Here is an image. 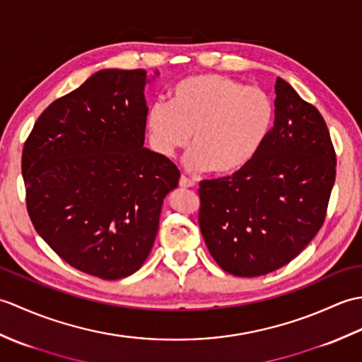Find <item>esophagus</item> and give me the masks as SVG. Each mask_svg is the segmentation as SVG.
Listing matches in <instances>:
<instances>
[{"label":"esophagus","mask_w":362,"mask_h":362,"mask_svg":"<svg viewBox=\"0 0 362 362\" xmlns=\"http://www.w3.org/2000/svg\"><path fill=\"white\" fill-rule=\"evenodd\" d=\"M179 185L182 187V188H193L196 183L191 180V179H188V177H185V175H182L180 177V180H179Z\"/></svg>","instance_id":"1"}]
</instances>
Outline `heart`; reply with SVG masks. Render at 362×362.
Wrapping results in <instances>:
<instances>
[{"instance_id": "1", "label": "heart", "mask_w": 362, "mask_h": 362, "mask_svg": "<svg viewBox=\"0 0 362 362\" xmlns=\"http://www.w3.org/2000/svg\"><path fill=\"white\" fill-rule=\"evenodd\" d=\"M275 105L259 87H245L228 76L194 74L177 82L171 101L156 103L149 110L153 146L166 157L194 148L187 166L232 174L257 156L274 126Z\"/></svg>"}]
</instances>
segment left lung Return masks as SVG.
<instances>
[{
  "instance_id": "left-lung-1",
  "label": "left lung",
  "mask_w": 362,
  "mask_h": 362,
  "mask_svg": "<svg viewBox=\"0 0 362 362\" xmlns=\"http://www.w3.org/2000/svg\"><path fill=\"white\" fill-rule=\"evenodd\" d=\"M275 121L244 168L199 183V227L214 261L236 276L288 264L324 224L336 152L319 110L276 78Z\"/></svg>"
}]
</instances>
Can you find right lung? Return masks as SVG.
Instances as JSON below:
<instances>
[{"label": "right lung", "mask_w": 362, "mask_h": 362, "mask_svg": "<svg viewBox=\"0 0 362 362\" xmlns=\"http://www.w3.org/2000/svg\"><path fill=\"white\" fill-rule=\"evenodd\" d=\"M158 74V73H156ZM144 70H101L35 121L23 148L26 209L68 264L103 280L136 272L180 173L144 148Z\"/></svg>", "instance_id": "1"}]
</instances>
